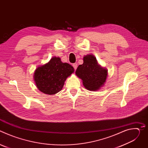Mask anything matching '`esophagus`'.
<instances>
[{"mask_svg": "<svg viewBox=\"0 0 148 148\" xmlns=\"http://www.w3.org/2000/svg\"><path fill=\"white\" fill-rule=\"evenodd\" d=\"M73 66L74 70H76L77 68V63H74V64H73Z\"/></svg>", "mask_w": 148, "mask_h": 148, "instance_id": "obj_1", "label": "esophagus"}]
</instances>
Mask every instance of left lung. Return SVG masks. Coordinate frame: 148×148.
Masks as SVG:
<instances>
[{"mask_svg": "<svg viewBox=\"0 0 148 148\" xmlns=\"http://www.w3.org/2000/svg\"><path fill=\"white\" fill-rule=\"evenodd\" d=\"M83 60V64L78 66L75 74L81 78L87 90H97L106 81L107 70L98 64L96 58L92 55L84 56Z\"/></svg>", "mask_w": 148, "mask_h": 148, "instance_id": "obj_1", "label": "left lung"}]
</instances>
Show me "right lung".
Returning a JSON list of instances; mask_svg holds the SVG:
<instances>
[{
    "label": "right lung",
    "instance_id": "add662e5",
    "mask_svg": "<svg viewBox=\"0 0 148 148\" xmlns=\"http://www.w3.org/2000/svg\"><path fill=\"white\" fill-rule=\"evenodd\" d=\"M74 68L68 63H63L59 57H53L44 66L35 71L34 78L38 89L45 94L53 95L60 91L67 78Z\"/></svg>",
    "mask_w": 148,
    "mask_h": 148
}]
</instances>
